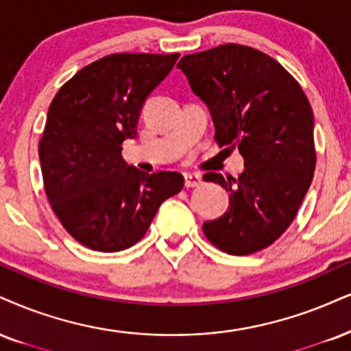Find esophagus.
Returning <instances> with one entry per match:
<instances>
[{"instance_id":"1","label":"esophagus","mask_w":351,"mask_h":351,"mask_svg":"<svg viewBox=\"0 0 351 351\" xmlns=\"http://www.w3.org/2000/svg\"><path fill=\"white\" fill-rule=\"evenodd\" d=\"M184 184L187 189L192 187H198L202 184V177L200 174H185L184 176Z\"/></svg>"}]
</instances>
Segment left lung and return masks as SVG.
I'll list each match as a JSON object with an SVG mask.
<instances>
[{
  "mask_svg": "<svg viewBox=\"0 0 351 351\" xmlns=\"http://www.w3.org/2000/svg\"><path fill=\"white\" fill-rule=\"evenodd\" d=\"M177 68L208 106L215 141L239 149L245 164L237 179L203 176L229 192L228 211L203 232L223 252H258L287 231L313 182L311 104L295 77L252 47L226 43L185 55Z\"/></svg>",
  "mask_w": 351,
  "mask_h": 351,
  "instance_id": "left-lung-1",
  "label": "left lung"
}]
</instances>
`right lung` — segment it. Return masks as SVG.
I'll return each mask as SVG.
<instances>
[{"label":"right lung","instance_id":"obj_1","mask_svg":"<svg viewBox=\"0 0 351 351\" xmlns=\"http://www.w3.org/2000/svg\"><path fill=\"white\" fill-rule=\"evenodd\" d=\"M179 53H114L80 70L60 88L38 143L43 187L60 223L99 252L132 247L166 198L179 193V172L128 166L122 143L136 136L146 97Z\"/></svg>","mask_w":351,"mask_h":351}]
</instances>
